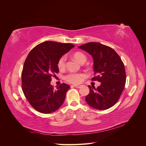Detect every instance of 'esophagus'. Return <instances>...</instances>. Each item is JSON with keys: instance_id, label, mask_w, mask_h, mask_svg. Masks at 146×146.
<instances>
[{"instance_id": "1", "label": "esophagus", "mask_w": 146, "mask_h": 146, "mask_svg": "<svg viewBox=\"0 0 146 146\" xmlns=\"http://www.w3.org/2000/svg\"><path fill=\"white\" fill-rule=\"evenodd\" d=\"M74 86L77 88H81L82 86V85H74Z\"/></svg>"}]
</instances>
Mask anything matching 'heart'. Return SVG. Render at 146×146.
<instances>
[{"label":"heart","instance_id":"obj_1","mask_svg":"<svg viewBox=\"0 0 146 146\" xmlns=\"http://www.w3.org/2000/svg\"><path fill=\"white\" fill-rule=\"evenodd\" d=\"M73 57L79 63L82 64L84 63L86 61V56L85 54H83L82 52H76L73 54ZM66 56H61L58 60V67L60 70L64 69L66 66ZM83 75L82 74L78 73H69L66 76L65 78L68 82L71 83H79L82 80Z\"/></svg>","mask_w":146,"mask_h":146}]
</instances>
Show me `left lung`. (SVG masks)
Returning <instances> with one entry per match:
<instances>
[{"instance_id":"1","label":"left lung","mask_w":146,"mask_h":146,"mask_svg":"<svg viewBox=\"0 0 146 146\" xmlns=\"http://www.w3.org/2000/svg\"><path fill=\"white\" fill-rule=\"evenodd\" d=\"M78 48L92 56L96 75L92 80L101 83L97 88L88 86L86 103L99 110L111 108L120 98L125 85L126 74L121 58L112 48L99 42H88Z\"/></svg>"}]
</instances>
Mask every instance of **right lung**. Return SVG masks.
Returning a JSON list of instances; mask_svg holds the SVG:
<instances>
[{
    "label": "right lung",
    "instance_id": "1",
    "mask_svg": "<svg viewBox=\"0 0 146 146\" xmlns=\"http://www.w3.org/2000/svg\"><path fill=\"white\" fill-rule=\"evenodd\" d=\"M74 47L72 44L46 41L30 52L22 72V88L36 111L51 113L63 105L70 86L62 83L55 88L50 82L59 72L58 60Z\"/></svg>",
    "mask_w": 146,
    "mask_h": 146
}]
</instances>
